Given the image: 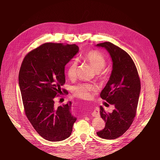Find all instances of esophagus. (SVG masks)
I'll return each mask as SVG.
<instances>
[{"instance_id":"1","label":"esophagus","mask_w":160,"mask_h":160,"mask_svg":"<svg viewBox=\"0 0 160 160\" xmlns=\"http://www.w3.org/2000/svg\"><path fill=\"white\" fill-rule=\"evenodd\" d=\"M91 115H92V116H93V117H98V116H99V110H98V109L97 108H95L94 109L93 112H92Z\"/></svg>"}]
</instances>
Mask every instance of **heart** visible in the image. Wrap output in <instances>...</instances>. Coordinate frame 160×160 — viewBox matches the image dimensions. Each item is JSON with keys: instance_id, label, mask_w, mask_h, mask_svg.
Masks as SVG:
<instances>
[{"instance_id": "obj_1", "label": "heart", "mask_w": 160, "mask_h": 160, "mask_svg": "<svg viewBox=\"0 0 160 160\" xmlns=\"http://www.w3.org/2000/svg\"><path fill=\"white\" fill-rule=\"evenodd\" d=\"M83 59L91 65L96 72L97 78L100 80L106 78V74L102 71L106 65L105 58L97 51H89L83 55ZM78 62L76 60L71 61L67 66V74L70 78H74L77 75ZM97 87L89 83H80L73 88L76 96L83 99H89L91 97V92L95 91Z\"/></svg>"}]
</instances>
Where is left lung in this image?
<instances>
[{
    "label": "left lung",
    "mask_w": 160,
    "mask_h": 160,
    "mask_svg": "<svg viewBox=\"0 0 160 160\" xmlns=\"http://www.w3.org/2000/svg\"><path fill=\"white\" fill-rule=\"evenodd\" d=\"M105 48L112 61V71L100 97L115 108L107 113L100 106V114L105 121V127L97 132L106 139L121 136L131 126L136 116L141 92V83L136 67L130 55L110 42L96 45Z\"/></svg>",
    "instance_id": "8db88e82"
}]
</instances>
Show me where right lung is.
Returning <instances> with one entry per match:
<instances>
[{"mask_svg":"<svg viewBox=\"0 0 160 160\" xmlns=\"http://www.w3.org/2000/svg\"><path fill=\"white\" fill-rule=\"evenodd\" d=\"M78 52L74 44L47 43L30 52L21 64L19 85L25 113L46 140L68 138L77 121L71 113V102L56 107L54 97L62 93L66 64Z\"/></svg>","mask_w":160,"mask_h":160,"instance_id":"right-lung-1","label":"right lung"}]
</instances>
